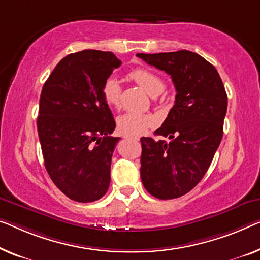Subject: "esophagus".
Masks as SVG:
<instances>
[{
  "label": "esophagus",
  "instance_id": "1",
  "mask_svg": "<svg viewBox=\"0 0 260 260\" xmlns=\"http://www.w3.org/2000/svg\"><path fill=\"white\" fill-rule=\"evenodd\" d=\"M125 139H129V137H125ZM134 140H139L138 138H134Z\"/></svg>",
  "mask_w": 260,
  "mask_h": 260
}]
</instances>
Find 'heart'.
Listing matches in <instances>:
<instances>
[{
  "label": "heart",
  "instance_id": "heart-1",
  "mask_svg": "<svg viewBox=\"0 0 260 260\" xmlns=\"http://www.w3.org/2000/svg\"><path fill=\"white\" fill-rule=\"evenodd\" d=\"M128 77L150 95H156L164 90V81L156 73L146 68H135L131 70ZM104 99L108 106L118 108L121 102L122 87L120 81L113 76L107 77L102 86ZM157 118L150 113L127 112L118 118V128L121 133L131 137H138L156 125Z\"/></svg>",
  "mask_w": 260,
  "mask_h": 260
}]
</instances>
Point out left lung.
Here are the masks:
<instances>
[{
    "instance_id": "1",
    "label": "left lung",
    "mask_w": 260,
    "mask_h": 260,
    "mask_svg": "<svg viewBox=\"0 0 260 260\" xmlns=\"http://www.w3.org/2000/svg\"><path fill=\"white\" fill-rule=\"evenodd\" d=\"M147 64L172 77L175 104L155 135L141 138V180L160 200L181 197L203 179L223 138L228 95L212 64L188 50L138 53Z\"/></svg>"
}]
</instances>
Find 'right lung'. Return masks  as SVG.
<instances>
[{
    "mask_svg": "<svg viewBox=\"0 0 260 260\" xmlns=\"http://www.w3.org/2000/svg\"><path fill=\"white\" fill-rule=\"evenodd\" d=\"M121 60L114 53L84 50L64 57L45 81L37 131L46 172L76 202L102 199L111 182V161L120 138L102 86Z\"/></svg>",
    "mask_w": 260,
    "mask_h": 260,
    "instance_id": "1",
    "label": "right lung"
}]
</instances>
